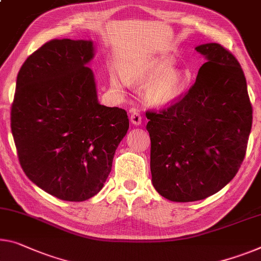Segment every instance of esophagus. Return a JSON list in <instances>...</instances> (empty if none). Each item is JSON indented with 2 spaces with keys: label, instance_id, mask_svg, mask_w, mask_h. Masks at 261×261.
Wrapping results in <instances>:
<instances>
[{
  "label": "esophagus",
  "instance_id": "esophagus-1",
  "mask_svg": "<svg viewBox=\"0 0 261 261\" xmlns=\"http://www.w3.org/2000/svg\"><path fill=\"white\" fill-rule=\"evenodd\" d=\"M141 121H142L141 114L138 113V112H134V113L130 115V122L133 123L134 126H140L141 125Z\"/></svg>",
  "mask_w": 261,
  "mask_h": 261
}]
</instances>
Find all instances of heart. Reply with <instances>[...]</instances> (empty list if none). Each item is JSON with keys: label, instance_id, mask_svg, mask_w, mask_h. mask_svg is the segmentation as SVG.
<instances>
[{"label": "heart", "instance_id": "heart-1", "mask_svg": "<svg viewBox=\"0 0 261 261\" xmlns=\"http://www.w3.org/2000/svg\"><path fill=\"white\" fill-rule=\"evenodd\" d=\"M174 66V59L162 57L138 69H127L122 72V77L128 83H144L142 97L146 102L163 107L176 101L188 85L186 72ZM111 85L115 90L122 89V82L117 75L111 77Z\"/></svg>", "mask_w": 261, "mask_h": 261}]
</instances>
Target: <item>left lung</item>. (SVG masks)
Masks as SVG:
<instances>
[{"mask_svg": "<svg viewBox=\"0 0 261 261\" xmlns=\"http://www.w3.org/2000/svg\"><path fill=\"white\" fill-rule=\"evenodd\" d=\"M206 59L196 83L166 110L148 111L151 182L172 202L223 189L245 158L252 106L242 66L217 43L195 47Z\"/></svg>", "mask_w": 261, "mask_h": 261, "instance_id": "left-lung-1", "label": "left lung"}]
</instances>
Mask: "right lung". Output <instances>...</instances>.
Masks as SVG:
<instances>
[{"label":"right lung","mask_w":261,"mask_h":261,"mask_svg":"<svg viewBox=\"0 0 261 261\" xmlns=\"http://www.w3.org/2000/svg\"><path fill=\"white\" fill-rule=\"evenodd\" d=\"M92 41L52 39L19 70L11 133L28 178L47 194L83 202L102 189L129 120L98 101Z\"/></svg>","instance_id":"add662e5"}]
</instances>
